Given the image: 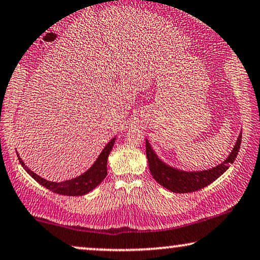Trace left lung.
I'll return each instance as SVG.
<instances>
[{
  "label": "left lung",
  "instance_id": "8db88e82",
  "mask_svg": "<svg viewBox=\"0 0 260 260\" xmlns=\"http://www.w3.org/2000/svg\"><path fill=\"white\" fill-rule=\"evenodd\" d=\"M240 144L241 134H239L237 142H235L231 153L228 154V156L215 167L202 171H184L166 164L161 157H159V155L155 153L148 138H146V153L149 171L154 179L161 186L166 187L167 190L172 192L186 193V192L201 190V188L208 186L209 184L214 183L217 178H220L228 170L229 165L234 162L239 149H240Z\"/></svg>",
  "mask_w": 260,
  "mask_h": 260
}]
</instances>
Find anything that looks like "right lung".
Here are the masks:
<instances>
[{
	"label": "right lung",
	"mask_w": 260,
	"mask_h": 260,
	"mask_svg": "<svg viewBox=\"0 0 260 260\" xmlns=\"http://www.w3.org/2000/svg\"><path fill=\"white\" fill-rule=\"evenodd\" d=\"M116 138L117 137L114 136L104 147V149L101 150L98 159L94 161V164L88 170L83 172L82 174H80L79 177L64 181H50L44 179V178L35 173V172L26 166L21 157L19 156V154L18 157L23 170L31 175L36 181H38L40 185H43L44 187L49 188L50 191L55 192V193L63 194V196H83V194H87L88 192L94 190L101 181L105 179V177L107 175V159H109V155L111 150H112L114 142H116Z\"/></svg>",
	"instance_id": "obj_1"
}]
</instances>
